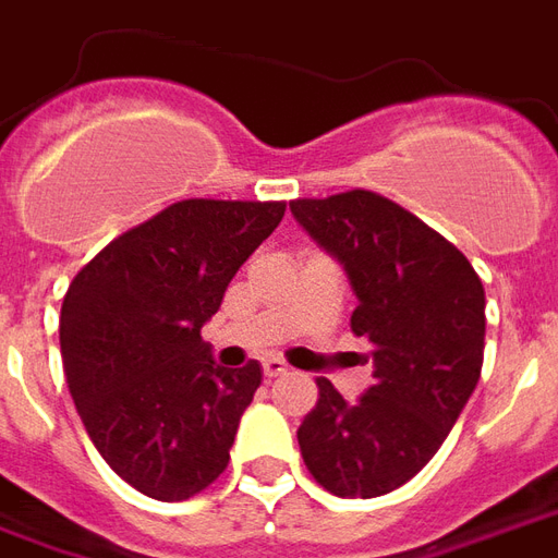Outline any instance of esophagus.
Instances as JSON below:
<instances>
[{
	"instance_id": "1",
	"label": "esophagus",
	"mask_w": 558,
	"mask_h": 558,
	"mask_svg": "<svg viewBox=\"0 0 558 558\" xmlns=\"http://www.w3.org/2000/svg\"><path fill=\"white\" fill-rule=\"evenodd\" d=\"M263 375H266L268 381H271V378H278V375H287V363L278 361V357H271V361L263 363Z\"/></svg>"
}]
</instances>
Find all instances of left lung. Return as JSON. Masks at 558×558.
<instances>
[{
    "label": "left lung",
    "mask_w": 558,
    "mask_h": 558,
    "mask_svg": "<svg viewBox=\"0 0 558 558\" xmlns=\"http://www.w3.org/2000/svg\"><path fill=\"white\" fill-rule=\"evenodd\" d=\"M290 209L352 280V331L373 342V387L345 402L328 378L299 426L311 476L333 497H381L435 458L476 390L485 290L470 259L405 206L352 189Z\"/></svg>",
    "instance_id": "obj_1"
}]
</instances>
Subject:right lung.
I'll return each mask as SVG.
<instances>
[{
  "label": "right lung",
  "instance_id": "obj_1",
  "mask_svg": "<svg viewBox=\"0 0 558 558\" xmlns=\"http://www.w3.org/2000/svg\"><path fill=\"white\" fill-rule=\"evenodd\" d=\"M283 213V201H177L70 280L59 319L70 396L106 464L147 497L180 502L225 473L263 369L218 366L201 328Z\"/></svg>",
  "mask_w": 558,
  "mask_h": 558
}]
</instances>
